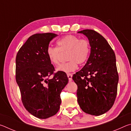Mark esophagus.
I'll return each mask as SVG.
<instances>
[{
  "instance_id": "34e87169",
  "label": "esophagus",
  "mask_w": 131,
  "mask_h": 131,
  "mask_svg": "<svg viewBox=\"0 0 131 131\" xmlns=\"http://www.w3.org/2000/svg\"><path fill=\"white\" fill-rule=\"evenodd\" d=\"M68 77L69 79V81L70 82L72 81V74H70V73H68Z\"/></svg>"
}]
</instances>
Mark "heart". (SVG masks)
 <instances>
[{"mask_svg": "<svg viewBox=\"0 0 131 131\" xmlns=\"http://www.w3.org/2000/svg\"><path fill=\"white\" fill-rule=\"evenodd\" d=\"M58 47L49 46L46 53L50 63L57 66L60 63L61 52H68V62L62 64L57 68V72L66 73L76 70L77 63L82 65L85 62L90 53L89 41L86 39H80L74 35H67L57 42Z\"/></svg>", "mask_w": 131, "mask_h": 131, "instance_id": "1", "label": "heart"}]
</instances>
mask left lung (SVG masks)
Here are the masks:
<instances>
[{
	"label": "left lung",
	"instance_id": "8db88e82",
	"mask_svg": "<svg viewBox=\"0 0 131 131\" xmlns=\"http://www.w3.org/2000/svg\"><path fill=\"white\" fill-rule=\"evenodd\" d=\"M87 37L90 57L81 69L72 79L77 85V101L81 110L93 116H100L113 105L117 92L118 74L116 55L107 40L96 31L78 32Z\"/></svg>",
	"mask_w": 131,
	"mask_h": 131
}]
</instances>
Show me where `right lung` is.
<instances>
[{
  "label": "right lung",
  "mask_w": 131,
  "mask_h": 131,
  "mask_svg": "<svg viewBox=\"0 0 131 131\" xmlns=\"http://www.w3.org/2000/svg\"><path fill=\"white\" fill-rule=\"evenodd\" d=\"M57 35L37 34L28 38L16 57V81L26 110L35 117L46 119L54 116L60 107V94L69 80L58 72L52 79L54 67L46 53L50 42Z\"/></svg>",
  "instance_id": "obj_1"
}]
</instances>
